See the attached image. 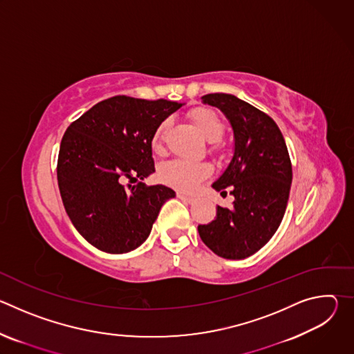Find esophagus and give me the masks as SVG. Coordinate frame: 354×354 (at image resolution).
Masks as SVG:
<instances>
[{"label": "esophagus", "mask_w": 354, "mask_h": 354, "mask_svg": "<svg viewBox=\"0 0 354 354\" xmlns=\"http://www.w3.org/2000/svg\"><path fill=\"white\" fill-rule=\"evenodd\" d=\"M176 196H178L182 201H185V203H193V201H194L193 197H190V196H187V194H185V193H182V192H178Z\"/></svg>", "instance_id": "obj_1"}]
</instances>
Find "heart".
<instances>
[{"label":"heart","instance_id":"obj_1","mask_svg":"<svg viewBox=\"0 0 354 354\" xmlns=\"http://www.w3.org/2000/svg\"><path fill=\"white\" fill-rule=\"evenodd\" d=\"M189 119L196 124V127L201 131L209 141L210 149L214 153H218L224 148V142L221 137L225 130L224 120L221 116L210 109V108H196L190 111ZM171 129V120L164 119L156 127L153 137H151V147L157 154H161L164 151V144L167 136ZM213 172V168L209 162H192L183 160H174L167 162L160 172V176L164 183L176 187L179 190L190 192L193 190L201 180L206 179Z\"/></svg>","mask_w":354,"mask_h":354}]
</instances>
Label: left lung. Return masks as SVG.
<instances>
[{
  "instance_id": "obj_1",
  "label": "left lung",
  "mask_w": 354,
  "mask_h": 354,
  "mask_svg": "<svg viewBox=\"0 0 354 354\" xmlns=\"http://www.w3.org/2000/svg\"><path fill=\"white\" fill-rule=\"evenodd\" d=\"M205 104L218 108L230 120L234 157L213 183L223 196L235 197L232 207L217 206V216L198 225V235L216 255L245 259L277 231L288 201L292 169L283 134L265 112L230 93H207Z\"/></svg>"
}]
</instances>
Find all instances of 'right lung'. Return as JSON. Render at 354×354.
Masks as SVG:
<instances>
[{
    "mask_svg": "<svg viewBox=\"0 0 354 354\" xmlns=\"http://www.w3.org/2000/svg\"><path fill=\"white\" fill-rule=\"evenodd\" d=\"M182 104L116 95L100 100L66 130L57 180L66 212L77 231L108 254L140 246L165 201L175 192L164 185L123 182L156 171L151 137L160 122Z\"/></svg>",
    "mask_w": 354,
    "mask_h": 354,
    "instance_id": "add662e5",
    "label": "right lung"
}]
</instances>
